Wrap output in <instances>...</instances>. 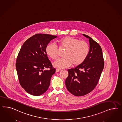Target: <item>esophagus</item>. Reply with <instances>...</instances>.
<instances>
[{
	"label": "esophagus",
	"instance_id": "34e87169",
	"mask_svg": "<svg viewBox=\"0 0 122 122\" xmlns=\"http://www.w3.org/2000/svg\"><path fill=\"white\" fill-rule=\"evenodd\" d=\"M61 70L60 69H56V72H59V71H60Z\"/></svg>",
	"mask_w": 122,
	"mask_h": 122
}]
</instances>
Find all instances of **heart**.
<instances>
[{"mask_svg": "<svg viewBox=\"0 0 122 122\" xmlns=\"http://www.w3.org/2000/svg\"><path fill=\"white\" fill-rule=\"evenodd\" d=\"M60 49L65 50L63 56L64 57L55 61L53 66L58 69L68 67L72 64L77 66L85 62L89 55V46L87 42L79 40L73 37H65L57 41ZM46 52L52 59L58 56L57 46L54 43H50L46 47Z\"/></svg>", "mask_w": 122, "mask_h": 122, "instance_id": "heart-1", "label": "heart"}]
</instances>
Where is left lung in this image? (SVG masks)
I'll return each instance as SVG.
<instances>
[{
    "label": "left lung",
    "mask_w": 122,
    "mask_h": 122,
    "mask_svg": "<svg viewBox=\"0 0 122 122\" xmlns=\"http://www.w3.org/2000/svg\"><path fill=\"white\" fill-rule=\"evenodd\" d=\"M89 52L85 62L75 68L68 70L65 81L68 91L76 96H84L91 92L97 85L104 65L102 49L100 45L89 36Z\"/></svg>",
    "instance_id": "1"
}]
</instances>
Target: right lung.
I'll return each mask as SVG.
<instances>
[{"label": "right lung", "mask_w": 122, "mask_h": 122, "mask_svg": "<svg viewBox=\"0 0 122 122\" xmlns=\"http://www.w3.org/2000/svg\"><path fill=\"white\" fill-rule=\"evenodd\" d=\"M56 37L47 34H37L27 39L20 48L16 69L20 85L30 94L40 96L48 89L56 69L48 59L46 47Z\"/></svg>", "instance_id": "1"}]
</instances>
